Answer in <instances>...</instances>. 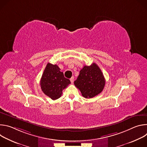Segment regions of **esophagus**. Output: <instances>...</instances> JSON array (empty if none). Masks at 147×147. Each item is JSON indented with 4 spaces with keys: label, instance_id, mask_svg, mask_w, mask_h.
I'll return each instance as SVG.
<instances>
[{
    "label": "esophagus",
    "instance_id": "34e87169",
    "mask_svg": "<svg viewBox=\"0 0 147 147\" xmlns=\"http://www.w3.org/2000/svg\"><path fill=\"white\" fill-rule=\"evenodd\" d=\"M70 81H71V83H73V82H74V77H71L70 78Z\"/></svg>",
    "mask_w": 147,
    "mask_h": 147
}]
</instances>
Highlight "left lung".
<instances>
[{
	"mask_svg": "<svg viewBox=\"0 0 147 147\" xmlns=\"http://www.w3.org/2000/svg\"><path fill=\"white\" fill-rule=\"evenodd\" d=\"M86 98H91L100 94L105 85V79L98 66L93 63L90 66H84L74 82Z\"/></svg>",
	"mask_w": 147,
	"mask_h": 147,
	"instance_id": "1",
	"label": "left lung"
}]
</instances>
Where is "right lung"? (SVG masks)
Segmentation results:
<instances>
[{"label": "right lung", "mask_w": 147, "mask_h": 147, "mask_svg": "<svg viewBox=\"0 0 147 147\" xmlns=\"http://www.w3.org/2000/svg\"><path fill=\"white\" fill-rule=\"evenodd\" d=\"M70 83V81L65 77L63 73L60 71L57 65L49 63L47 64L40 81L42 91L52 100L59 98L63 90Z\"/></svg>", "instance_id": "obj_1"}]
</instances>
